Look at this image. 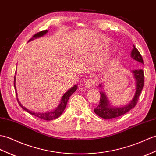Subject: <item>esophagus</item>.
Listing matches in <instances>:
<instances>
[{"mask_svg":"<svg viewBox=\"0 0 156 156\" xmlns=\"http://www.w3.org/2000/svg\"><path fill=\"white\" fill-rule=\"evenodd\" d=\"M95 86V82L93 79H88L85 82V88H91L93 86Z\"/></svg>","mask_w":156,"mask_h":156,"instance_id":"34e87169","label":"esophagus"}]
</instances>
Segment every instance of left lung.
I'll use <instances>...</instances> for the list:
<instances>
[{
  "instance_id": "8db88e82",
  "label": "left lung",
  "mask_w": 156,
  "mask_h": 156,
  "mask_svg": "<svg viewBox=\"0 0 156 156\" xmlns=\"http://www.w3.org/2000/svg\"><path fill=\"white\" fill-rule=\"evenodd\" d=\"M131 57L133 60L139 62L142 64H144L142 56L138 51V50L136 48L134 45H133V48L131 52ZM132 73L133 76H134V78L136 81V91L135 93V96L131 101V102L123 107L117 108L111 106L109 102V100L107 98L106 94L104 92L101 91L100 92V103L98 104V106L94 109V111L95 113L98 115V116L104 119H112L118 118L125 114L126 113H127L128 112H129L130 110H132V108L136 106L144 87V70L142 69L133 70ZM100 86L102 87V84H100Z\"/></svg>"
}]
</instances>
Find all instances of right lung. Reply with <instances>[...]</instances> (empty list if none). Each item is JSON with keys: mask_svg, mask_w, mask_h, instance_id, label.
<instances>
[{"mask_svg": "<svg viewBox=\"0 0 156 156\" xmlns=\"http://www.w3.org/2000/svg\"><path fill=\"white\" fill-rule=\"evenodd\" d=\"M47 32L48 30H43V31H41L38 32V33L35 34L33 37H32V38H30L28 42H30L32 40H34V38H40L41 37H43L44 34H46L47 33ZM15 76H14V88H15L16 90V98H17V101H18V103L20 105V106L24 109L25 111H27V112H28L29 114H30L32 115H34V116L39 118L41 119H44V120H52L54 119H56L57 118H58L60 115L63 113V112L65 109V108L66 106V104L68 102V100L69 99L70 96L73 94L76 90L77 89V86L76 85H74L73 87H72V88L69 90H68V91L64 94L63 95L62 98L61 99V102L60 104H59V106L56 108V109H55L53 111L51 112H43V113H41V112H32L28 110L27 108H25L24 106H23L22 104L20 102V101L18 99V96H17V92H16V86H15Z\"/></svg>", "mask_w": 156, "mask_h": 156, "instance_id": "obj_1", "label": "right lung"}]
</instances>
